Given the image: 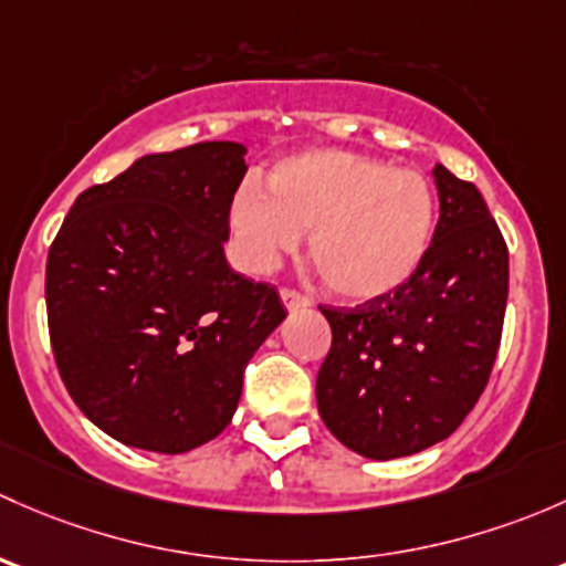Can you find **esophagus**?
I'll return each instance as SVG.
<instances>
[{
	"label": "esophagus",
	"instance_id": "34e87169",
	"mask_svg": "<svg viewBox=\"0 0 566 566\" xmlns=\"http://www.w3.org/2000/svg\"><path fill=\"white\" fill-rule=\"evenodd\" d=\"M281 300H283V305H285V311H302V307H307L311 305V300H307L305 294H300V291H294V289H283L281 291Z\"/></svg>",
	"mask_w": 566,
	"mask_h": 566
}]
</instances>
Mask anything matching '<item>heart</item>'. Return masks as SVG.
<instances>
[{
    "mask_svg": "<svg viewBox=\"0 0 566 566\" xmlns=\"http://www.w3.org/2000/svg\"><path fill=\"white\" fill-rule=\"evenodd\" d=\"M270 190L244 185L231 201L229 226L242 266L272 270L311 234L313 270L348 302L384 300L411 283L439 229L430 179L365 155H291L270 171Z\"/></svg>",
    "mask_w": 566,
    "mask_h": 566,
    "instance_id": "heart-1",
    "label": "heart"
}]
</instances>
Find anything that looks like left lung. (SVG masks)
Returning a JSON list of instances; mask_svg holds the SVG:
<instances>
[{"label": "left lung", "instance_id": "1", "mask_svg": "<svg viewBox=\"0 0 566 566\" xmlns=\"http://www.w3.org/2000/svg\"><path fill=\"white\" fill-rule=\"evenodd\" d=\"M439 229L422 270L384 300L322 307L332 348L318 413L357 455L395 460L452 436L491 378L510 291V253L471 182L433 168Z\"/></svg>", "mask_w": 566, "mask_h": 566}]
</instances>
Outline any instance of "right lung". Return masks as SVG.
<instances>
[{
	"mask_svg": "<svg viewBox=\"0 0 566 566\" xmlns=\"http://www.w3.org/2000/svg\"><path fill=\"white\" fill-rule=\"evenodd\" d=\"M248 149L203 142L144 155L84 190L49 250L56 368L111 439L163 455L226 430L242 376L285 318L277 291L226 261Z\"/></svg>",
	"mask_w": 566,
	"mask_h": 566,
	"instance_id": "add662e5",
	"label": "right lung"
}]
</instances>
